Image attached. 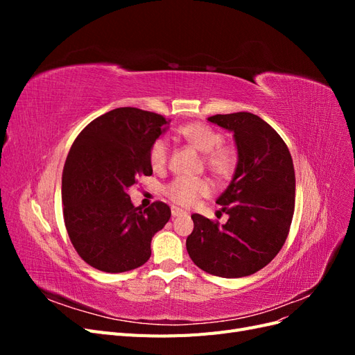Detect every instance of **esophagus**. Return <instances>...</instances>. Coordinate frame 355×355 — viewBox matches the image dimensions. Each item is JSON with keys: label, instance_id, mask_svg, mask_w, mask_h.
I'll list each match as a JSON object with an SVG mask.
<instances>
[{"label": "esophagus", "instance_id": "34e87169", "mask_svg": "<svg viewBox=\"0 0 355 355\" xmlns=\"http://www.w3.org/2000/svg\"><path fill=\"white\" fill-rule=\"evenodd\" d=\"M187 211H184L182 209H179V207H171V216L173 218H178V216H187Z\"/></svg>", "mask_w": 355, "mask_h": 355}]
</instances>
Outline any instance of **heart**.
I'll return each mask as SVG.
<instances>
[{"mask_svg": "<svg viewBox=\"0 0 355 355\" xmlns=\"http://www.w3.org/2000/svg\"><path fill=\"white\" fill-rule=\"evenodd\" d=\"M179 135L204 154L207 167L218 178H230L239 164V154L232 146L222 145V135L204 123H189L179 127ZM168 158V144L166 139H157L149 151V161L154 168H163ZM210 184L206 179L178 178L166 187L168 198L179 206L189 207L201 197L210 194Z\"/></svg>", "mask_w": 355, "mask_h": 355, "instance_id": "heart-1", "label": "heart"}]
</instances>
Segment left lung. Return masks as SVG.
I'll use <instances>...</instances> for the list:
<instances>
[{"instance_id": "left-lung-1", "label": "left lung", "mask_w": 355, "mask_h": 355, "mask_svg": "<svg viewBox=\"0 0 355 355\" xmlns=\"http://www.w3.org/2000/svg\"><path fill=\"white\" fill-rule=\"evenodd\" d=\"M207 121L232 133L239 164L216 200L228 222L192 214L187 250L209 274L252 275L274 259L287 239L295 211L293 159L280 135L254 114H218Z\"/></svg>"}]
</instances>
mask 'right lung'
<instances>
[{
  "label": "right lung",
  "instance_id": "add662e5",
  "mask_svg": "<svg viewBox=\"0 0 355 355\" xmlns=\"http://www.w3.org/2000/svg\"><path fill=\"white\" fill-rule=\"evenodd\" d=\"M170 120L137 108H116L75 139L62 175L63 219L75 250L103 272H125L151 257V240L170 219L167 204L135 207L127 194L136 178L153 175L149 151Z\"/></svg>",
  "mask_w": 355,
  "mask_h": 355
}]
</instances>
